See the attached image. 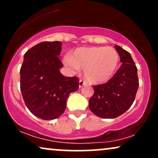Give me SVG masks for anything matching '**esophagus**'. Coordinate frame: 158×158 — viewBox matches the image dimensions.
<instances>
[{"mask_svg":"<svg viewBox=\"0 0 158 158\" xmlns=\"http://www.w3.org/2000/svg\"><path fill=\"white\" fill-rule=\"evenodd\" d=\"M86 85V81H84V80H82V79H80V80H79V88H81V87H82L83 85Z\"/></svg>","mask_w":158,"mask_h":158,"instance_id":"esophagus-1","label":"esophagus"}]
</instances>
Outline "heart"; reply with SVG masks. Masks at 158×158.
<instances>
[{
	"label": "heart",
	"mask_w": 158,
	"mask_h": 158,
	"mask_svg": "<svg viewBox=\"0 0 158 158\" xmlns=\"http://www.w3.org/2000/svg\"><path fill=\"white\" fill-rule=\"evenodd\" d=\"M64 64L77 70L84 69L85 78L94 84L103 83L113 77L119 63L115 49L104 47L79 48L64 59Z\"/></svg>",
	"instance_id": "obj_1"
}]
</instances>
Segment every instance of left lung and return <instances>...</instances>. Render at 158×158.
I'll return each instance as SVG.
<instances>
[{
	"mask_svg": "<svg viewBox=\"0 0 158 158\" xmlns=\"http://www.w3.org/2000/svg\"><path fill=\"white\" fill-rule=\"evenodd\" d=\"M122 62L113 77L102 85H94L89 108L101 118H116L126 111L135 99L139 86L137 68L131 54L115 45Z\"/></svg>",
	"mask_w": 158,
	"mask_h": 158,
	"instance_id": "8db88e82",
	"label": "left lung"
}]
</instances>
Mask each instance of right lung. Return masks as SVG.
Returning <instances> with one entry per match:
<instances>
[{
	"label": "right lung",
	"mask_w": 158,
	"mask_h": 158,
	"mask_svg": "<svg viewBox=\"0 0 158 158\" xmlns=\"http://www.w3.org/2000/svg\"><path fill=\"white\" fill-rule=\"evenodd\" d=\"M60 41H44L30 48L21 65V91L30 111L40 119H56L64 113L69 94L79 89V79L61 73Z\"/></svg>",
	"instance_id": "add662e5"
}]
</instances>
